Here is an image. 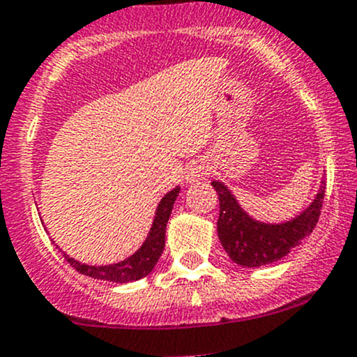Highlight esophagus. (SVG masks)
<instances>
[{"mask_svg":"<svg viewBox=\"0 0 357 357\" xmlns=\"http://www.w3.org/2000/svg\"><path fill=\"white\" fill-rule=\"evenodd\" d=\"M207 176V167L204 162L197 160L186 167V181L188 183H197L200 179H204Z\"/></svg>","mask_w":357,"mask_h":357,"instance_id":"1","label":"esophagus"}]
</instances>
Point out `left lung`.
<instances>
[{
  "label": "left lung",
  "instance_id": "left-lung-1",
  "mask_svg": "<svg viewBox=\"0 0 357 357\" xmlns=\"http://www.w3.org/2000/svg\"><path fill=\"white\" fill-rule=\"evenodd\" d=\"M220 199L218 237L227 255L237 265L255 268L284 258L295 245L312 234L324 199V181L305 211L284 223L256 221L238 206L234 193L221 181H213Z\"/></svg>",
  "mask_w": 357,
  "mask_h": 357
}]
</instances>
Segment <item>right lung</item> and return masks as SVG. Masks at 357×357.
<instances>
[{
  "instance_id": "obj_1",
  "label": "right lung",
  "mask_w": 357,
  "mask_h": 357,
  "mask_svg": "<svg viewBox=\"0 0 357 357\" xmlns=\"http://www.w3.org/2000/svg\"><path fill=\"white\" fill-rule=\"evenodd\" d=\"M178 193L179 186H176V188L171 190L167 195L162 197V200L158 202L157 213H155L153 218V225H151L146 241L143 242V245H141L134 255H130L129 258H126L123 261L102 266L85 265V263H79L76 261V259L69 258L68 255H64L66 261H68L73 268H76L79 274L89 275V278L94 279H101V281L119 282V284L139 281V279L146 278V275L155 268L162 251H164L165 227H167L169 216H171L172 206H174L176 199H178Z\"/></svg>"
}]
</instances>
